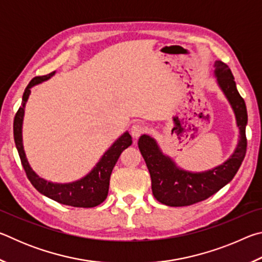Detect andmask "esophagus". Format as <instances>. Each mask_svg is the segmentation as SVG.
Returning <instances> with one entry per match:
<instances>
[{"instance_id":"1","label":"esophagus","mask_w":262,"mask_h":262,"mask_svg":"<svg viewBox=\"0 0 262 262\" xmlns=\"http://www.w3.org/2000/svg\"><path fill=\"white\" fill-rule=\"evenodd\" d=\"M144 132H145V127L143 125H141V123H135V125H133L130 128V134L134 137L141 136Z\"/></svg>"}]
</instances>
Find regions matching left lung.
<instances>
[{
	"label": "left lung",
	"mask_w": 262,
	"mask_h": 262,
	"mask_svg": "<svg viewBox=\"0 0 262 262\" xmlns=\"http://www.w3.org/2000/svg\"><path fill=\"white\" fill-rule=\"evenodd\" d=\"M215 75L217 83L236 114L241 134L237 148L222 165L201 173H193L181 170L170 157L163 155L152 137L142 135L139 140V149L151 177L154 196L163 205L183 207L206 200L233 179L245 157L247 148L245 101L237 90L231 70L224 62H215Z\"/></svg>",
	"instance_id": "obj_1"
}]
</instances>
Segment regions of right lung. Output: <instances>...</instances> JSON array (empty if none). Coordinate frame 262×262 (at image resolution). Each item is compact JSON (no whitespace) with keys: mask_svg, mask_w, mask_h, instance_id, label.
I'll use <instances>...</instances> for the list:
<instances>
[{"mask_svg":"<svg viewBox=\"0 0 262 262\" xmlns=\"http://www.w3.org/2000/svg\"><path fill=\"white\" fill-rule=\"evenodd\" d=\"M55 72L46 75V76L34 77L32 81L26 86L21 106L17 111L14 120V139L16 143V148L18 150V155L23 165L25 173L28 176L31 184L38 190L39 193L45 195V196L52 199L59 203L66 206H72L77 208H92L100 205L105 201L108 194L110 187V177L112 170L118 162L123 150L132 145V136L129 133L126 132L119 139L114 142L112 147L104 154L100 161L97 163L90 173L84 177L81 180L75 181L69 184H54L47 181L39 177L31 168L30 164L26 159L23 141H21V125H23L24 117V107L25 103L30 96V89L35 84H39L52 77Z\"/></svg>","mask_w":262,"mask_h":262,"instance_id":"1","label":"right lung"}]
</instances>
